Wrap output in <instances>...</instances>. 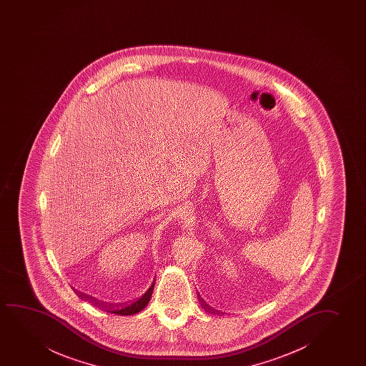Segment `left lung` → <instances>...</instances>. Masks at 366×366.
Listing matches in <instances>:
<instances>
[{
  "mask_svg": "<svg viewBox=\"0 0 366 366\" xmlns=\"http://www.w3.org/2000/svg\"><path fill=\"white\" fill-rule=\"evenodd\" d=\"M199 300L201 301V306H202L204 309H206V310L209 311V312H211V314H216V312H217V310H214L212 307H210V306L207 305L205 301L202 300L201 297H199Z\"/></svg>",
  "mask_w": 366,
  "mask_h": 366,
  "instance_id": "left-lung-1",
  "label": "left lung"
}]
</instances>
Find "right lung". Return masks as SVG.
<instances>
[{"label": "right lung", "instance_id": "1", "mask_svg": "<svg viewBox=\"0 0 366 366\" xmlns=\"http://www.w3.org/2000/svg\"><path fill=\"white\" fill-rule=\"evenodd\" d=\"M154 286L155 282H152V285L149 287V290L146 291L144 295L136 299V300L131 301L129 304H124V305L111 306L105 305V304H101V307L105 311H109L111 314H115V315L122 316H130L135 315L137 312H140L141 310H144L149 301H150L151 295H152V290H154ZM97 304V302H96Z\"/></svg>", "mask_w": 366, "mask_h": 366}]
</instances>
